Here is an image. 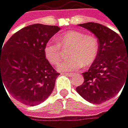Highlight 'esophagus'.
I'll use <instances>...</instances> for the list:
<instances>
[{"label": "esophagus", "mask_w": 128, "mask_h": 128, "mask_svg": "<svg viewBox=\"0 0 128 128\" xmlns=\"http://www.w3.org/2000/svg\"><path fill=\"white\" fill-rule=\"evenodd\" d=\"M63 74L66 75V76H69V77H73L74 76V74L72 73H62Z\"/></svg>", "instance_id": "1"}]
</instances>
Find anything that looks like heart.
<instances>
[{
	"instance_id": "obj_1",
	"label": "heart",
	"mask_w": 128,
	"mask_h": 128,
	"mask_svg": "<svg viewBox=\"0 0 128 128\" xmlns=\"http://www.w3.org/2000/svg\"><path fill=\"white\" fill-rule=\"evenodd\" d=\"M70 48V58L58 65L60 71H78L94 62L99 52L97 40L92 36L79 31H69L58 38V43L48 41L44 47L46 58L52 65H57L62 58V49Z\"/></svg>"
}]
</instances>
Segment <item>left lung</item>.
<instances>
[{"mask_svg":"<svg viewBox=\"0 0 128 128\" xmlns=\"http://www.w3.org/2000/svg\"><path fill=\"white\" fill-rule=\"evenodd\" d=\"M79 26L97 37L99 52L88 71L82 74L84 82L76 90L90 103H104L128 83V46L117 33L102 24L88 22Z\"/></svg>","mask_w":128,"mask_h":128,"instance_id":"1","label":"left lung"}]
</instances>
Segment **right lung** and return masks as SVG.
Segmentation results:
<instances>
[{
    "mask_svg": "<svg viewBox=\"0 0 128 128\" xmlns=\"http://www.w3.org/2000/svg\"><path fill=\"white\" fill-rule=\"evenodd\" d=\"M59 30L58 26L29 25L0 46V88L4 86L11 96L26 105L44 101L60 74L46 58L44 47Z\"/></svg>",
    "mask_w": 128,
    "mask_h": 128,
    "instance_id": "add662e5",
    "label": "right lung"
}]
</instances>
